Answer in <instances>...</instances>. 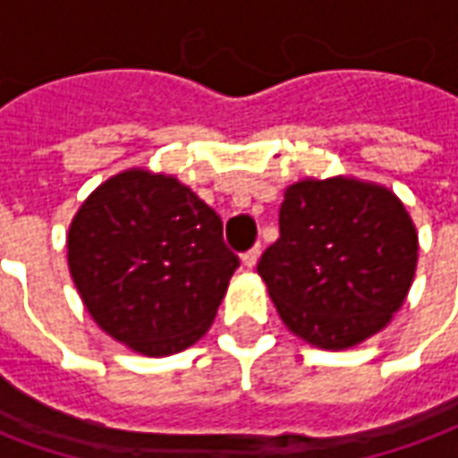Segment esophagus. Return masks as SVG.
<instances>
[{
    "label": "esophagus",
    "instance_id": "esophagus-1",
    "mask_svg": "<svg viewBox=\"0 0 458 458\" xmlns=\"http://www.w3.org/2000/svg\"><path fill=\"white\" fill-rule=\"evenodd\" d=\"M259 252H262V250H259V245H255L252 250H248V252L242 255V265H245L248 269L255 267V265H258V259H259Z\"/></svg>",
    "mask_w": 458,
    "mask_h": 458
}]
</instances>
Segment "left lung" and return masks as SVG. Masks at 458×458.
Masks as SVG:
<instances>
[{
  "label": "left lung",
  "mask_w": 458,
  "mask_h": 458,
  "mask_svg": "<svg viewBox=\"0 0 458 458\" xmlns=\"http://www.w3.org/2000/svg\"><path fill=\"white\" fill-rule=\"evenodd\" d=\"M417 228L404 203L355 176L294 181L279 208V240L258 275L284 327L324 351L380 334L417 272Z\"/></svg>",
  "instance_id": "8db88e82"
}]
</instances>
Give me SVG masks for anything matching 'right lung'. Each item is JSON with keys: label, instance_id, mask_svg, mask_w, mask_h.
Masks as SVG:
<instances>
[{"label": "right lung", "instance_id": "add662e5", "mask_svg": "<svg viewBox=\"0 0 458 458\" xmlns=\"http://www.w3.org/2000/svg\"><path fill=\"white\" fill-rule=\"evenodd\" d=\"M65 248L88 314L141 355L196 344L240 267L216 210L176 176L144 166L114 174L83 200Z\"/></svg>", "mask_w": 458, "mask_h": 458}]
</instances>
